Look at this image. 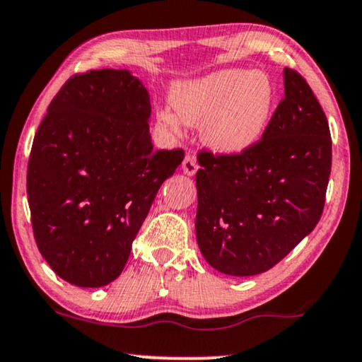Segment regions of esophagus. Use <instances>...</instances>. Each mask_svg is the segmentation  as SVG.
<instances>
[{
  "mask_svg": "<svg viewBox=\"0 0 362 362\" xmlns=\"http://www.w3.org/2000/svg\"><path fill=\"white\" fill-rule=\"evenodd\" d=\"M182 169H183V172H185L187 175H193V174H195V172L198 170V164H197L195 157L190 156V154H187L185 159H183Z\"/></svg>",
  "mask_w": 362,
  "mask_h": 362,
  "instance_id": "obj_1",
  "label": "esophagus"
}]
</instances>
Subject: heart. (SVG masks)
<instances>
[{
	"instance_id": "b5f03b06",
	"label": "heart",
	"mask_w": 362,
	"mask_h": 362,
	"mask_svg": "<svg viewBox=\"0 0 362 362\" xmlns=\"http://www.w3.org/2000/svg\"><path fill=\"white\" fill-rule=\"evenodd\" d=\"M274 85L264 72L228 69L177 85L172 93L175 113L190 126L205 124L208 144L220 152H239L261 136L274 105ZM160 111L165 129L180 132V122Z\"/></svg>"
}]
</instances>
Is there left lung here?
Here are the masks:
<instances>
[{
	"label": "left lung",
	"instance_id": "left-lung-1",
	"mask_svg": "<svg viewBox=\"0 0 362 362\" xmlns=\"http://www.w3.org/2000/svg\"><path fill=\"white\" fill-rule=\"evenodd\" d=\"M261 139L241 152L200 151L197 241L228 276L266 272L322 218L332 172V136L317 96L295 69Z\"/></svg>",
	"mask_w": 362,
	"mask_h": 362
}]
</instances>
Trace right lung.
<instances>
[{
  "label": "right lung",
  "instance_id": "add662e5",
  "mask_svg": "<svg viewBox=\"0 0 362 362\" xmlns=\"http://www.w3.org/2000/svg\"><path fill=\"white\" fill-rule=\"evenodd\" d=\"M149 93L128 70L70 77L50 101L28 162L34 239L77 287L123 272L132 241L183 149H152Z\"/></svg>",
  "mask_w": 362,
  "mask_h": 362
}]
</instances>
